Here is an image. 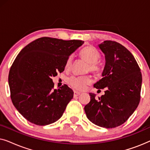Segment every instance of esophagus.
Instances as JSON below:
<instances>
[{
  "label": "esophagus",
  "instance_id": "34e87169",
  "mask_svg": "<svg viewBox=\"0 0 150 150\" xmlns=\"http://www.w3.org/2000/svg\"><path fill=\"white\" fill-rule=\"evenodd\" d=\"M80 94H81V93H80V92H79V91H74V97H76V96H79Z\"/></svg>",
  "mask_w": 150,
  "mask_h": 150
}]
</instances>
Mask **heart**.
Segmentation results:
<instances>
[{
    "label": "heart",
    "mask_w": 150,
    "mask_h": 150,
    "mask_svg": "<svg viewBox=\"0 0 150 150\" xmlns=\"http://www.w3.org/2000/svg\"><path fill=\"white\" fill-rule=\"evenodd\" d=\"M80 56L84 60L89 63L88 70L93 73H98L100 70V65L98 60L100 58V53L95 47L93 46H87L85 47L80 52ZM72 63V57H69L65 62V68H69ZM92 82L90 76H71L67 79V83L71 87L76 90H83L86 86L89 85Z\"/></svg>",
    "instance_id": "b5f03b06"
}]
</instances>
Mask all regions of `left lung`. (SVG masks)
Listing matches in <instances>:
<instances>
[{
    "mask_svg": "<svg viewBox=\"0 0 150 150\" xmlns=\"http://www.w3.org/2000/svg\"><path fill=\"white\" fill-rule=\"evenodd\" d=\"M99 47L106 63L103 78L93 87L99 90L105 88V93L97 99L90 93L91 100L84 109L94 124L112 128L126 122L138 106L142 75L132 53L120 43L106 40Z\"/></svg>",
    "mask_w": 150,
    "mask_h": 150,
    "instance_id": "left-lung-1",
    "label": "left lung"
}]
</instances>
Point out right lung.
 <instances>
[{"label": "right lung", "instance_id": "right-lung-1", "mask_svg": "<svg viewBox=\"0 0 150 150\" xmlns=\"http://www.w3.org/2000/svg\"><path fill=\"white\" fill-rule=\"evenodd\" d=\"M83 43L44 37L18 54L8 80L12 103L26 120L46 126L63 115L74 92L67 85L54 89L52 78L64 71L67 58Z\"/></svg>", "mask_w": 150, "mask_h": 150}]
</instances>
